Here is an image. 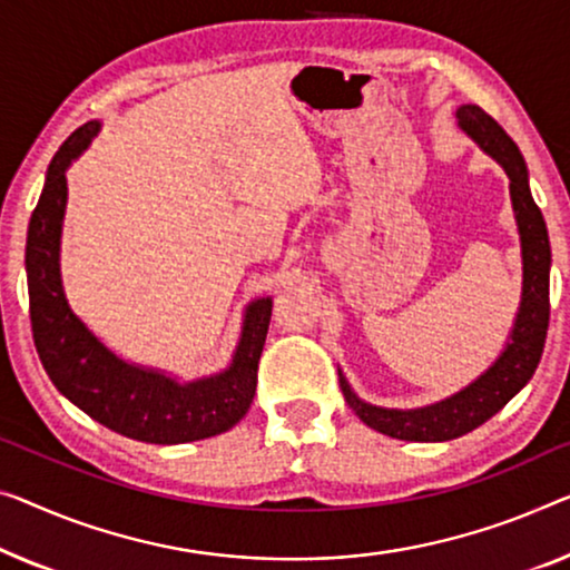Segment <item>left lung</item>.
Masks as SVG:
<instances>
[{
	"instance_id": "1",
	"label": "left lung",
	"mask_w": 570,
	"mask_h": 570,
	"mask_svg": "<svg viewBox=\"0 0 570 570\" xmlns=\"http://www.w3.org/2000/svg\"><path fill=\"white\" fill-rule=\"evenodd\" d=\"M458 127L479 142L509 176V197L522 243V302L517 309L514 327L509 333L504 351L479 379L443 402L420 406V410H386L363 402L337 368L340 389L345 402L381 435L410 440V443H443L461 438L479 428L502 410L538 368L542 347H546L550 320V240L542 212L532 199L528 166L520 148L504 132L494 117L475 105L458 107Z\"/></svg>"
}]
</instances>
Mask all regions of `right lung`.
Returning a JSON list of instances; mask_svg holds the SVG:
<instances>
[{"label": "right lung", "mask_w": 570, "mask_h": 570, "mask_svg": "<svg viewBox=\"0 0 570 570\" xmlns=\"http://www.w3.org/2000/svg\"><path fill=\"white\" fill-rule=\"evenodd\" d=\"M99 122L68 135L50 160L46 186L30 217L24 271L30 322L40 363L68 402L130 440L176 445L227 432L250 410L258 361L271 322V296L248 304L233 363L223 373L181 384L164 371L122 361L76 317L61 284V230L66 215V168L81 156Z\"/></svg>", "instance_id": "1"}]
</instances>
